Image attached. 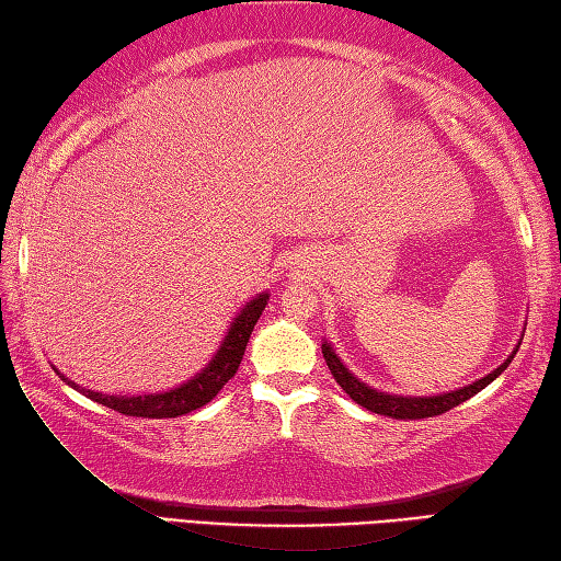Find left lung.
<instances>
[{
	"mask_svg": "<svg viewBox=\"0 0 561 561\" xmlns=\"http://www.w3.org/2000/svg\"><path fill=\"white\" fill-rule=\"evenodd\" d=\"M518 347H520V344H518ZM516 352L518 350H514V354H511L502 366L494 368L490 376L474 380L472 386H465L460 390H453V392H446V396H436V398H398V396H383V392H376L374 388L364 386L359 378H354L347 371V368L342 366V362L337 359V354L332 352L330 344H323V356L328 362L330 374L335 376V380L342 386V390L347 392V396L356 404H362V408L371 410L376 414H386V416H392V420H404V422H408V420H426V416L444 414V412L456 408V404L470 400L472 396H478L482 388L490 386L492 380L504 371V368L511 364V359L516 356Z\"/></svg>",
	"mask_w": 561,
	"mask_h": 561,
	"instance_id": "left-lung-1",
	"label": "left lung"
}]
</instances>
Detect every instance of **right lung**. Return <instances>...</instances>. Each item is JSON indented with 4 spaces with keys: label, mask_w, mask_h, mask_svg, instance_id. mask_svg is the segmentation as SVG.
Instances as JSON below:
<instances>
[{
    "label": "right lung",
    "mask_w": 561,
    "mask_h": 561,
    "mask_svg": "<svg viewBox=\"0 0 561 561\" xmlns=\"http://www.w3.org/2000/svg\"><path fill=\"white\" fill-rule=\"evenodd\" d=\"M265 306H267V294H260L257 299L250 301L241 311V316L233 320V325L229 330V335H226L221 350L209 362L205 371L197 374L190 383L175 388L171 392H161V396H139V398L103 396V392H93L71 383V380H67L57 371V368L55 371L75 390L83 392V396L91 398L93 402L105 404V408H111L121 414L145 416V420H169V416H181L193 410H199L202 404H207L236 376L248 347L250 332H253L257 318L262 316V311H265Z\"/></svg>",
    "instance_id": "add662e5"
}]
</instances>
